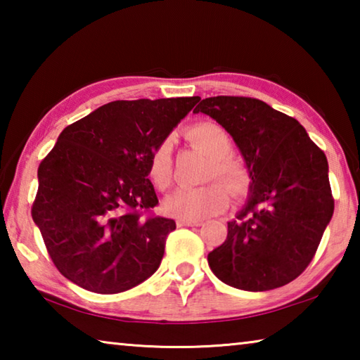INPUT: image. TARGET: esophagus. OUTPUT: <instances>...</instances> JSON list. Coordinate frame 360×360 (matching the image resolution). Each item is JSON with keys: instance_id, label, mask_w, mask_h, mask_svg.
I'll return each mask as SVG.
<instances>
[{"instance_id": "34e87169", "label": "esophagus", "mask_w": 360, "mask_h": 360, "mask_svg": "<svg viewBox=\"0 0 360 360\" xmlns=\"http://www.w3.org/2000/svg\"><path fill=\"white\" fill-rule=\"evenodd\" d=\"M203 224V221L200 219H179L178 225L179 227H200Z\"/></svg>"}]
</instances>
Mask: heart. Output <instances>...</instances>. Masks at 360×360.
<instances>
[{
	"label": "heart",
	"instance_id": "1",
	"mask_svg": "<svg viewBox=\"0 0 360 360\" xmlns=\"http://www.w3.org/2000/svg\"><path fill=\"white\" fill-rule=\"evenodd\" d=\"M186 138L211 157L210 179H221L233 192H241L248 176L241 163L230 155L231 141L221 125L200 122L188 127ZM149 179L158 191L173 182V143L167 138L152 150L148 167ZM229 205V192L222 184L212 182L205 187H179L165 198V211L179 219H203L224 211Z\"/></svg>",
	"mask_w": 360,
	"mask_h": 360
}]
</instances>
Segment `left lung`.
<instances>
[{"label": "left lung", "mask_w": 360, "mask_h": 360, "mask_svg": "<svg viewBox=\"0 0 360 360\" xmlns=\"http://www.w3.org/2000/svg\"><path fill=\"white\" fill-rule=\"evenodd\" d=\"M193 112L227 130L245 157L249 198L221 246L212 273L231 288L262 292L300 276L333 214L327 157L294 117L249 96H211Z\"/></svg>", "instance_id": "left-lung-1"}]
</instances>
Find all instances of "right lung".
Returning a JSON list of instances; mask_svg holds the SVG:
<instances>
[{
	"label": "right lung",
	"mask_w": 360,
	"mask_h": 360,
	"mask_svg": "<svg viewBox=\"0 0 360 360\" xmlns=\"http://www.w3.org/2000/svg\"><path fill=\"white\" fill-rule=\"evenodd\" d=\"M198 100L111 101L60 133L39 163L32 217L71 283L119 294L154 275L176 224L150 214L149 158Z\"/></svg>",
	"instance_id": "obj_1"
}]
</instances>
